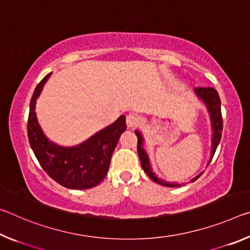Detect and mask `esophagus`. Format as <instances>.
Listing matches in <instances>:
<instances>
[{"instance_id":"esophagus-1","label":"esophagus","mask_w":250,"mask_h":250,"mask_svg":"<svg viewBox=\"0 0 250 250\" xmlns=\"http://www.w3.org/2000/svg\"><path fill=\"white\" fill-rule=\"evenodd\" d=\"M125 122L128 128H134V126L139 124V117L135 115V113H129V115L126 116Z\"/></svg>"}]
</instances>
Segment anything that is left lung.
Listing matches in <instances>:
<instances>
[{
  "label": "left lung",
  "instance_id": "1",
  "mask_svg": "<svg viewBox=\"0 0 250 250\" xmlns=\"http://www.w3.org/2000/svg\"><path fill=\"white\" fill-rule=\"evenodd\" d=\"M195 92L197 96L200 97L201 99L206 104L207 108H208V111L210 113V120H211V125H213V140H211V152H210V160L208 164L210 163L211 159L215 154V151H216L218 143L221 141L222 138V131H223V117H222V110H221V98H219L217 90H215L214 88L211 87H198L195 89ZM135 134L138 137V154H139V159H140L141 162V167L143 168L147 176L150 177L152 181H154L155 183H158L160 185H164V186H168V188H175V186H180V184L177 183H167L164 180H161L159 177H156L153 172H152V168L149 162V158H147V154L146 153L145 149H143V138L141 133L139 131H135ZM203 174V172L201 174H198L196 177H194L192 182L196 181L198 177Z\"/></svg>",
  "mask_w": 250,
  "mask_h": 250
}]
</instances>
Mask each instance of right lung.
Returning a JSON list of instances; mask_svg holds the SVG:
<instances>
[{"instance_id": "1", "label": "right lung", "mask_w": 250, "mask_h": 250, "mask_svg": "<svg viewBox=\"0 0 250 250\" xmlns=\"http://www.w3.org/2000/svg\"><path fill=\"white\" fill-rule=\"evenodd\" d=\"M50 74L37 84L29 104L27 135L41 167L58 184L71 189H87L98 185L107 175L111 155L122 132L126 129L125 117L99 131L77 146L65 147L50 142L36 119L35 104Z\"/></svg>"}]
</instances>
